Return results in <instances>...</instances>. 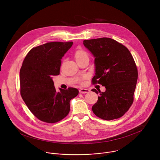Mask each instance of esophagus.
<instances>
[{"instance_id": "obj_1", "label": "esophagus", "mask_w": 160, "mask_h": 160, "mask_svg": "<svg viewBox=\"0 0 160 160\" xmlns=\"http://www.w3.org/2000/svg\"><path fill=\"white\" fill-rule=\"evenodd\" d=\"M89 92H90V90L88 89H86V88H80L79 90V92L80 93H82V94L88 93Z\"/></svg>"}]
</instances>
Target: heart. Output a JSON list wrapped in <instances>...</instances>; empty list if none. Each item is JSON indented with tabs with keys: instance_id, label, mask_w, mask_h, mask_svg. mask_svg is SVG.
I'll use <instances>...</instances> for the list:
<instances>
[{
	"instance_id": "obj_1",
	"label": "heart",
	"mask_w": 160,
	"mask_h": 160,
	"mask_svg": "<svg viewBox=\"0 0 160 160\" xmlns=\"http://www.w3.org/2000/svg\"><path fill=\"white\" fill-rule=\"evenodd\" d=\"M75 58L77 62H79L80 61L84 60L85 59H89L88 54L83 49H77L75 52ZM87 78V76L83 75L82 77H80L77 78V82L80 84L84 83V80Z\"/></svg>"
}]
</instances>
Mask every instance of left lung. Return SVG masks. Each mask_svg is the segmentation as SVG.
<instances>
[{
    "label": "left lung",
    "mask_w": 160,
    "mask_h": 160,
    "mask_svg": "<svg viewBox=\"0 0 160 160\" xmlns=\"http://www.w3.org/2000/svg\"><path fill=\"white\" fill-rule=\"evenodd\" d=\"M83 45L95 57L96 75L92 84L104 86L97 102L92 106L95 115L105 120L122 117L133 102V95L138 78L135 61L128 49L110 38L83 40Z\"/></svg>",
    "instance_id": "8db88e82"
}]
</instances>
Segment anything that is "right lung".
Returning <instances> with one entry per match:
<instances>
[{
	"mask_svg": "<svg viewBox=\"0 0 160 160\" xmlns=\"http://www.w3.org/2000/svg\"><path fill=\"white\" fill-rule=\"evenodd\" d=\"M73 42H52L32 48L22 62L20 94L33 115L40 121L57 123L70 112V101L78 90L69 87L56 92L52 77L59 75L61 59Z\"/></svg>",
	"mask_w": 160,
	"mask_h": 160,
	"instance_id": "right-lung-1",
	"label": "right lung"
}]
</instances>
